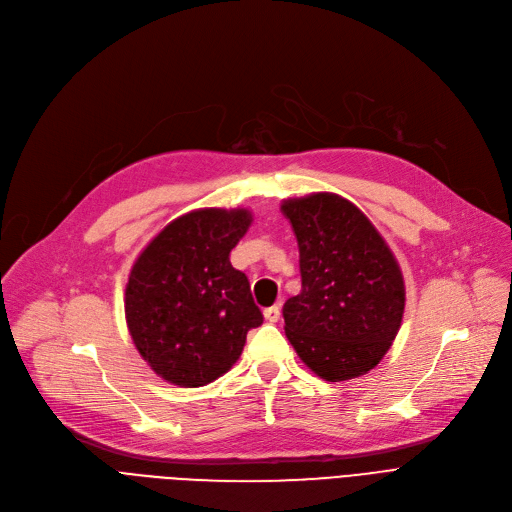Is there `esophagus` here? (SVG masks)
<instances>
[{
  "label": "esophagus",
  "instance_id": "1",
  "mask_svg": "<svg viewBox=\"0 0 512 512\" xmlns=\"http://www.w3.org/2000/svg\"><path fill=\"white\" fill-rule=\"evenodd\" d=\"M263 317H265L267 321H272V324H276V321L280 319V307H278V305L267 307V309L263 311Z\"/></svg>",
  "mask_w": 512,
  "mask_h": 512
}]
</instances>
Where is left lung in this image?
Instances as JSON below:
<instances>
[{
    "instance_id": "8db88e82",
    "label": "left lung",
    "mask_w": 512,
    "mask_h": 512,
    "mask_svg": "<svg viewBox=\"0 0 512 512\" xmlns=\"http://www.w3.org/2000/svg\"><path fill=\"white\" fill-rule=\"evenodd\" d=\"M299 242L301 292L284 303V330L301 361L326 382L378 365L405 313V280L382 234L334 193L286 199Z\"/></svg>"
}]
</instances>
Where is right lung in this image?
Here are the masks:
<instances>
[{
  "label": "right lung",
  "mask_w": 512,
  "mask_h": 512,
  "mask_svg": "<svg viewBox=\"0 0 512 512\" xmlns=\"http://www.w3.org/2000/svg\"><path fill=\"white\" fill-rule=\"evenodd\" d=\"M253 222L249 209H195L161 230L134 261L126 326L149 367L170 384L218 380L263 324L247 276L230 251Z\"/></svg>",
  "instance_id": "right-lung-1"
}]
</instances>
